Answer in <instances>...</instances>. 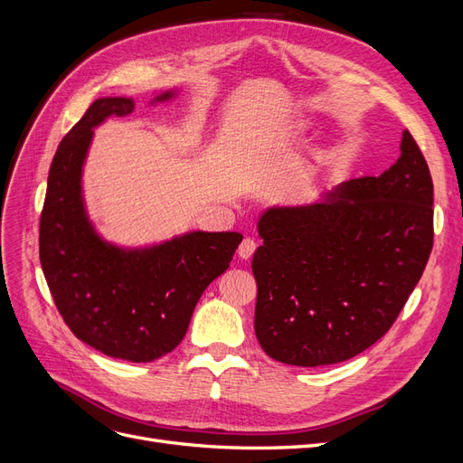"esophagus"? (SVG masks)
Listing matches in <instances>:
<instances>
[{
  "instance_id": "esophagus-1",
  "label": "esophagus",
  "mask_w": 463,
  "mask_h": 463,
  "mask_svg": "<svg viewBox=\"0 0 463 463\" xmlns=\"http://www.w3.org/2000/svg\"><path fill=\"white\" fill-rule=\"evenodd\" d=\"M254 250H257V241H254V239H250V237H245L243 241H241V245H239V249H237L239 257L245 259V260L252 257Z\"/></svg>"
}]
</instances>
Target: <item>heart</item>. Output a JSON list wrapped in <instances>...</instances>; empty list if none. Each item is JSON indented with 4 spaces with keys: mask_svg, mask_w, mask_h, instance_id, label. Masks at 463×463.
Returning a JSON list of instances; mask_svg holds the SVG:
<instances>
[{
    "mask_svg": "<svg viewBox=\"0 0 463 463\" xmlns=\"http://www.w3.org/2000/svg\"><path fill=\"white\" fill-rule=\"evenodd\" d=\"M305 128H307V124H305V122H300V124L297 126V132H302Z\"/></svg>",
    "mask_w": 463,
    "mask_h": 463,
    "instance_id": "obj_1",
    "label": "heart"
}]
</instances>
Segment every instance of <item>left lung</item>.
<instances>
[{
  "instance_id": "8db88e82",
  "label": "left lung",
  "mask_w": 463,
  "mask_h": 463,
  "mask_svg": "<svg viewBox=\"0 0 463 463\" xmlns=\"http://www.w3.org/2000/svg\"><path fill=\"white\" fill-rule=\"evenodd\" d=\"M259 235L254 333L264 353L302 368L364 353L391 329L433 249V180L416 139L404 130L401 156L377 178L268 209Z\"/></svg>"
}]
</instances>
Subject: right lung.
<instances>
[{"label":"right lung","mask_w":463,"mask_h":463,"mask_svg":"<svg viewBox=\"0 0 463 463\" xmlns=\"http://www.w3.org/2000/svg\"><path fill=\"white\" fill-rule=\"evenodd\" d=\"M174 91L153 101H168ZM134 110L128 98L95 99L62 137L40 218V262L62 320L99 353L153 362L176 348L206 287L230 268L243 235L189 232L161 245L120 249L91 226L82 166L93 128Z\"/></svg>","instance_id":"right-lung-1"}]
</instances>
